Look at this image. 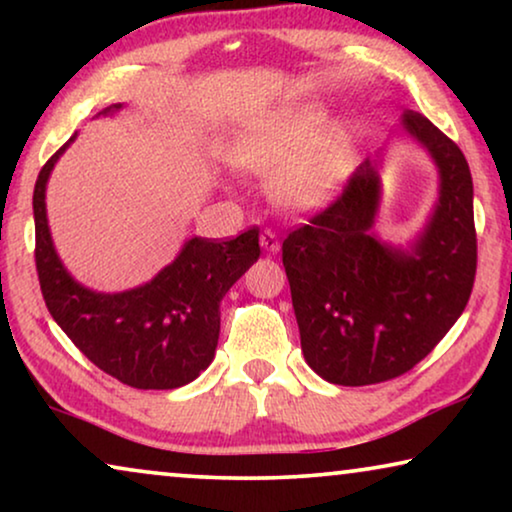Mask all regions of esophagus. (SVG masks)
Here are the masks:
<instances>
[{
	"instance_id": "obj_1",
	"label": "esophagus",
	"mask_w": 512,
	"mask_h": 512,
	"mask_svg": "<svg viewBox=\"0 0 512 512\" xmlns=\"http://www.w3.org/2000/svg\"><path fill=\"white\" fill-rule=\"evenodd\" d=\"M261 247L268 251V254H277L279 251V240L272 230H263L261 233Z\"/></svg>"
}]
</instances>
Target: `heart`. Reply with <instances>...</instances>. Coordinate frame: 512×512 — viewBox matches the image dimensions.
<instances>
[{
	"mask_svg": "<svg viewBox=\"0 0 512 512\" xmlns=\"http://www.w3.org/2000/svg\"><path fill=\"white\" fill-rule=\"evenodd\" d=\"M326 114L317 107L296 109L237 135L228 156L251 174H272L270 191L286 207L312 209L331 202L345 188L356 160L352 130L324 132Z\"/></svg>",
	"mask_w": 512,
	"mask_h": 512,
	"instance_id": "obj_1",
	"label": "heart"
}]
</instances>
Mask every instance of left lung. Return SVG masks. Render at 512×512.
Instances as JSON below:
<instances>
[{
	"label": "left lung",
	"mask_w": 512,
	"mask_h": 512,
	"mask_svg": "<svg viewBox=\"0 0 512 512\" xmlns=\"http://www.w3.org/2000/svg\"><path fill=\"white\" fill-rule=\"evenodd\" d=\"M403 128L440 170V200L412 254L377 242V163L366 160L331 205L282 244L305 361L326 382L363 387L417 366L461 317L478 268L473 179L464 153L429 118Z\"/></svg>",
	"instance_id": "8db88e82"
}]
</instances>
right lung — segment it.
Returning a JSON list of instances; mask_svg holds the SVG:
<instances>
[{
    "label": "right lung",
    "instance_id": "add662e5",
    "mask_svg": "<svg viewBox=\"0 0 512 512\" xmlns=\"http://www.w3.org/2000/svg\"><path fill=\"white\" fill-rule=\"evenodd\" d=\"M116 109L121 104L102 114ZM65 146L41 167L32 198L34 263L48 312L79 352L118 382L135 389L184 387L214 359L221 328L219 305L230 286L261 256L258 228L226 242L193 237L177 261L139 289L90 291L62 268L48 233L46 181Z\"/></svg>",
    "mask_w": 512,
    "mask_h": 512
}]
</instances>
